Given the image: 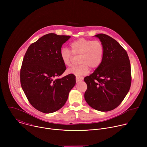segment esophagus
I'll use <instances>...</instances> for the list:
<instances>
[{
	"label": "esophagus",
	"mask_w": 147,
	"mask_h": 147,
	"mask_svg": "<svg viewBox=\"0 0 147 147\" xmlns=\"http://www.w3.org/2000/svg\"><path fill=\"white\" fill-rule=\"evenodd\" d=\"M76 82H79V81H82V80H83V78H82V77H81L76 76Z\"/></svg>",
	"instance_id": "1"
}]
</instances>
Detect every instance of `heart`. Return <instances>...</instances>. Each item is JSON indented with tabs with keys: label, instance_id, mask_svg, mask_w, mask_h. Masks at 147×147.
I'll return each mask as SVG.
<instances>
[{
	"label": "heart",
	"instance_id": "obj_1",
	"mask_svg": "<svg viewBox=\"0 0 147 147\" xmlns=\"http://www.w3.org/2000/svg\"><path fill=\"white\" fill-rule=\"evenodd\" d=\"M71 51L67 48H62L59 56L63 63L66 66L71 65L73 54L74 55H80L79 58L80 65L73 66L67 69L69 74L77 76L87 74L90 70L98 68L102 61L104 49L100 41L92 40L86 38H79L70 43Z\"/></svg>",
	"mask_w": 147,
	"mask_h": 147
}]
</instances>
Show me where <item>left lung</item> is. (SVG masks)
<instances>
[{
    "label": "left lung",
    "mask_w": 147,
    "mask_h": 147,
    "mask_svg": "<svg viewBox=\"0 0 147 147\" xmlns=\"http://www.w3.org/2000/svg\"><path fill=\"white\" fill-rule=\"evenodd\" d=\"M95 36L103 45V57L100 66L84 79L87 85L84 98L93 109L108 112L117 108L129 91L130 62L127 52L115 39L103 34Z\"/></svg>",
    "instance_id": "1"
}]
</instances>
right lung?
Here are the masks:
<instances>
[{
	"mask_svg": "<svg viewBox=\"0 0 147 147\" xmlns=\"http://www.w3.org/2000/svg\"><path fill=\"white\" fill-rule=\"evenodd\" d=\"M70 38L51 33L44 35L28 48L20 71L22 89L31 105L45 113L56 112L64 106L76 77L60 76L66 70L59 53Z\"/></svg>",
	"mask_w": 147,
	"mask_h": 147,
	"instance_id": "obj_1",
	"label": "right lung"
}]
</instances>
